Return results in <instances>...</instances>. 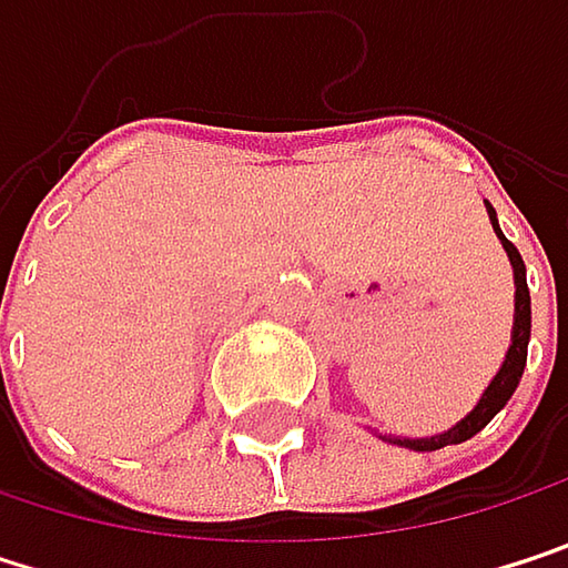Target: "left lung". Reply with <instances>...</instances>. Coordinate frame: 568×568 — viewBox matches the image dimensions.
<instances>
[{
	"label": "left lung",
	"instance_id": "8db88e82",
	"mask_svg": "<svg viewBox=\"0 0 568 568\" xmlns=\"http://www.w3.org/2000/svg\"><path fill=\"white\" fill-rule=\"evenodd\" d=\"M487 216H490V223H494V233H497V240L504 243V250H507V256H510V266H513V285H516V295H513V332H510V348H507V358H504V365H500V372L490 378V385L484 388V395L480 400L474 404V410L470 414H464L457 424H450L447 430H440V434H430V437H397V434H378L382 440H388V444H397V447H410V450H440V447H447V444H464V440H470L474 434H480L504 407H507V400L516 392V385H519V378H523V368H526V345H529V288H526V266H523V256L516 253V246H513L510 240L504 236V230H500V223H497V210L487 203Z\"/></svg>",
	"mask_w": 568,
	"mask_h": 568
}]
</instances>
